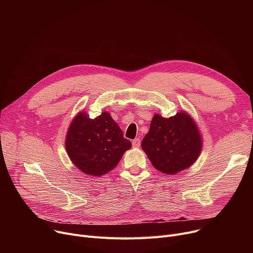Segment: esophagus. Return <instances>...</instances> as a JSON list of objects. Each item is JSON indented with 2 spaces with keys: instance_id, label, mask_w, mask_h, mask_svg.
Listing matches in <instances>:
<instances>
[{
  "instance_id": "esophagus-1",
  "label": "esophagus",
  "mask_w": 253,
  "mask_h": 253,
  "mask_svg": "<svg viewBox=\"0 0 253 253\" xmlns=\"http://www.w3.org/2000/svg\"><path fill=\"white\" fill-rule=\"evenodd\" d=\"M132 145H133V148H139L140 139L139 138H134L133 140H132Z\"/></svg>"
}]
</instances>
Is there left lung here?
<instances>
[{"instance_id":"left-lung-1","label":"left lung","mask_w":253,"mask_h":253,"mask_svg":"<svg viewBox=\"0 0 253 253\" xmlns=\"http://www.w3.org/2000/svg\"><path fill=\"white\" fill-rule=\"evenodd\" d=\"M202 142L200 130L192 116L180 111L169 118L155 114L141 148L158 171L173 175L197 161Z\"/></svg>"}]
</instances>
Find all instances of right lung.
Masks as SVG:
<instances>
[{
  "mask_svg": "<svg viewBox=\"0 0 253 253\" xmlns=\"http://www.w3.org/2000/svg\"><path fill=\"white\" fill-rule=\"evenodd\" d=\"M131 147L108 112L94 119L84 111L79 112L66 132L65 150L71 161L91 176L98 177L113 170Z\"/></svg>",
  "mask_w": 253,
  "mask_h": 253,
  "instance_id": "add662e5",
  "label": "right lung"
}]
</instances>
